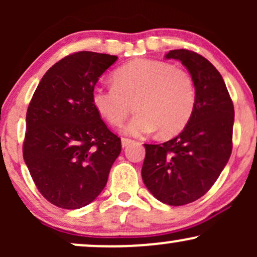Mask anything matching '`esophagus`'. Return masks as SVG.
Masks as SVG:
<instances>
[{
  "mask_svg": "<svg viewBox=\"0 0 257 257\" xmlns=\"http://www.w3.org/2000/svg\"><path fill=\"white\" fill-rule=\"evenodd\" d=\"M134 143V141L131 140V139H126V138H122V147H126L129 146L131 144Z\"/></svg>",
  "mask_w": 257,
  "mask_h": 257,
  "instance_id": "1",
  "label": "esophagus"
}]
</instances>
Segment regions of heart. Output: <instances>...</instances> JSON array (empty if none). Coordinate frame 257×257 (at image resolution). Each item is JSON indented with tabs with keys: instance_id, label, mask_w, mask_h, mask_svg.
<instances>
[{
	"instance_id": "1",
	"label": "heart",
	"mask_w": 257,
	"mask_h": 257,
	"mask_svg": "<svg viewBox=\"0 0 257 257\" xmlns=\"http://www.w3.org/2000/svg\"><path fill=\"white\" fill-rule=\"evenodd\" d=\"M110 87L95 85L94 108L106 122L118 126L132 110L137 113L124 133L134 137L159 129L163 137L178 134L187 125L196 107V88L191 76L166 61L135 59L112 73Z\"/></svg>"
}]
</instances>
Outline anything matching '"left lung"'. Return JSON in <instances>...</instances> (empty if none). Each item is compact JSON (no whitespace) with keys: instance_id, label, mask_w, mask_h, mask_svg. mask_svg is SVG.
I'll use <instances>...</instances> for the list:
<instances>
[{"instance_id":"obj_1","label":"left lung","mask_w":257,"mask_h":257,"mask_svg":"<svg viewBox=\"0 0 257 257\" xmlns=\"http://www.w3.org/2000/svg\"><path fill=\"white\" fill-rule=\"evenodd\" d=\"M190 72L196 88V107L178 137L158 145L145 144L141 176L158 200L185 205L210 190L232 152L234 107L222 76L204 57L187 49L166 54Z\"/></svg>"}]
</instances>
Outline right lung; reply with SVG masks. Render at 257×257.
I'll return each instance as SVG.
<instances>
[{"mask_svg": "<svg viewBox=\"0 0 257 257\" xmlns=\"http://www.w3.org/2000/svg\"><path fill=\"white\" fill-rule=\"evenodd\" d=\"M117 59L94 52L67 55L46 72L28 107L25 164L41 194L59 208L93 202L120 153V139L91 102L99 77Z\"/></svg>", "mask_w": 257, "mask_h": 257, "instance_id": "obj_1", "label": "right lung"}]
</instances>
